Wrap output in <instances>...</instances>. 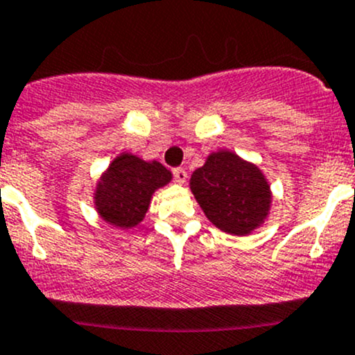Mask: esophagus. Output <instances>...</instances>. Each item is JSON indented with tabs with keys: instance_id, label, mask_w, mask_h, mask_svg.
Returning <instances> with one entry per match:
<instances>
[{
	"instance_id": "esophagus-1",
	"label": "esophagus",
	"mask_w": 355,
	"mask_h": 355,
	"mask_svg": "<svg viewBox=\"0 0 355 355\" xmlns=\"http://www.w3.org/2000/svg\"><path fill=\"white\" fill-rule=\"evenodd\" d=\"M173 177H175V182L177 184H185L187 182V170L185 168H175L173 170Z\"/></svg>"
}]
</instances>
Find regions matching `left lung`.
Here are the masks:
<instances>
[{"label": "left lung", "mask_w": 355, "mask_h": 355, "mask_svg": "<svg viewBox=\"0 0 355 355\" xmlns=\"http://www.w3.org/2000/svg\"><path fill=\"white\" fill-rule=\"evenodd\" d=\"M190 190L216 227L246 236L263 225L272 192L259 166L227 149L211 153L190 177Z\"/></svg>", "instance_id": "1"}]
</instances>
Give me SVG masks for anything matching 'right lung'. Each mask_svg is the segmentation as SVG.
Returning <instances> with one entry per match:
<instances>
[{
    "label": "right lung",
    "mask_w": 355,
    "mask_h": 355,
    "mask_svg": "<svg viewBox=\"0 0 355 355\" xmlns=\"http://www.w3.org/2000/svg\"><path fill=\"white\" fill-rule=\"evenodd\" d=\"M171 182V171L159 162H144L130 153H121L102 173L93 204L109 225L130 230L146 216L153 193Z\"/></svg>",
    "instance_id": "add662e5"
}]
</instances>
